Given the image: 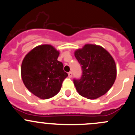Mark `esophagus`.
Masks as SVG:
<instances>
[{
    "label": "esophagus",
    "instance_id": "obj_1",
    "mask_svg": "<svg viewBox=\"0 0 135 135\" xmlns=\"http://www.w3.org/2000/svg\"><path fill=\"white\" fill-rule=\"evenodd\" d=\"M72 76H73V73H72L71 71H69V73H68V77L69 78H71Z\"/></svg>",
    "mask_w": 135,
    "mask_h": 135
}]
</instances>
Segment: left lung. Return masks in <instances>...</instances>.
<instances>
[{
	"instance_id": "left-lung-1",
	"label": "left lung",
	"mask_w": 135,
	"mask_h": 135,
	"mask_svg": "<svg viewBox=\"0 0 135 135\" xmlns=\"http://www.w3.org/2000/svg\"><path fill=\"white\" fill-rule=\"evenodd\" d=\"M80 64L82 75L73 79L79 94L90 99L106 94L116 80V67L111 55L103 47L87 44L75 52Z\"/></svg>"
}]
</instances>
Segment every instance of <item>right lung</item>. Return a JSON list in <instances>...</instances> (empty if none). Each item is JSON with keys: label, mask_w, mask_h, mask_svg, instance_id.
Listing matches in <instances>:
<instances>
[{"label": "right lung", "mask_w": 135, "mask_h": 135, "mask_svg": "<svg viewBox=\"0 0 135 135\" xmlns=\"http://www.w3.org/2000/svg\"><path fill=\"white\" fill-rule=\"evenodd\" d=\"M59 52L50 45L33 49L23 59L21 77L26 88L42 99L55 96L59 92L68 75L63 64L57 60Z\"/></svg>", "instance_id": "add662e5"}]
</instances>
